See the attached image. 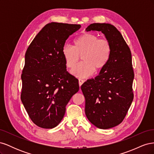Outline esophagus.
<instances>
[{
  "instance_id": "1",
  "label": "esophagus",
  "mask_w": 154,
  "mask_h": 154,
  "mask_svg": "<svg viewBox=\"0 0 154 154\" xmlns=\"http://www.w3.org/2000/svg\"><path fill=\"white\" fill-rule=\"evenodd\" d=\"M78 82H79V85H80V87L83 84V83L85 82V80H82V79H79Z\"/></svg>"
}]
</instances>
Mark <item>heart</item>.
<instances>
[{
    "label": "heart",
    "mask_w": 154,
    "mask_h": 154,
    "mask_svg": "<svg viewBox=\"0 0 154 154\" xmlns=\"http://www.w3.org/2000/svg\"><path fill=\"white\" fill-rule=\"evenodd\" d=\"M73 47L65 45L62 55L67 68L73 69L81 56L83 62L71 72L78 77L91 76L95 71H102L109 63L112 54V45L106 38H99L95 34H83L73 42Z\"/></svg>",
    "instance_id": "heart-1"
}]
</instances>
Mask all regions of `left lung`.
I'll use <instances>...</instances> for the list:
<instances>
[{"label":"left lung","instance_id":"obj_1","mask_svg":"<svg viewBox=\"0 0 154 154\" xmlns=\"http://www.w3.org/2000/svg\"><path fill=\"white\" fill-rule=\"evenodd\" d=\"M86 31H101L112 45L111 57L106 66L98 76L81 86L87 119L97 128L108 129L123 122L134 99L131 51L113 25L94 23Z\"/></svg>","mask_w":154,"mask_h":154}]
</instances>
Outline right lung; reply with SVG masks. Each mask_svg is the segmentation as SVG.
<instances>
[{
	"label": "right lung",
	"instance_id": "add662e5",
	"mask_svg": "<svg viewBox=\"0 0 154 154\" xmlns=\"http://www.w3.org/2000/svg\"><path fill=\"white\" fill-rule=\"evenodd\" d=\"M80 24L51 22L35 37L25 54L21 75V101L30 119L43 128L60 123L66 106L79 91L78 80L69 74L62 49Z\"/></svg>",
	"mask_w": 154,
	"mask_h": 154
}]
</instances>
